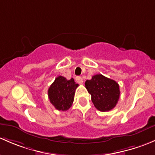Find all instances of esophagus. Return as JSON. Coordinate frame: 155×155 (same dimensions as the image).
<instances>
[{
  "label": "esophagus",
  "mask_w": 155,
  "mask_h": 155,
  "mask_svg": "<svg viewBox=\"0 0 155 155\" xmlns=\"http://www.w3.org/2000/svg\"><path fill=\"white\" fill-rule=\"evenodd\" d=\"M75 81H77L78 84H82L83 82H84V81H83L82 78H81V77H78H78H76Z\"/></svg>",
  "instance_id": "1"
}]
</instances>
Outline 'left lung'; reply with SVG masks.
Instances as JSON below:
<instances>
[{
	"label": "left lung",
	"mask_w": 155,
	"mask_h": 155,
	"mask_svg": "<svg viewBox=\"0 0 155 155\" xmlns=\"http://www.w3.org/2000/svg\"><path fill=\"white\" fill-rule=\"evenodd\" d=\"M85 87L97 110L101 112L111 110L119 101L120 90L118 83L102 74H95L87 80Z\"/></svg>",
	"instance_id": "left-lung-1"
}]
</instances>
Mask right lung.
Returning <instances> with one entry per match:
<instances>
[{"instance_id":"obj_1","label":"right lung","mask_w":155,"mask_h":155,"mask_svg":"<svg viewBox=\"0 0 155 155\" xmlns=\"http://www.w3.org/2000/svg\"><path fill=\"white\" fill-rule=\"evenodd\" d=\"M78 86L73 78L67 80L63 76H58L48 90L50 102L58 110H67L74 101V93Z\"/></svg>"}]
</instances>
